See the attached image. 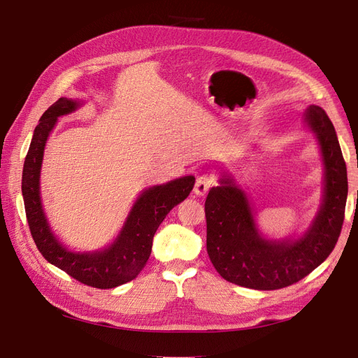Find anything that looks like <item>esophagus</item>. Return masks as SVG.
<instances>
[{
	"label": "esophagus",
	"mask_w": 358,
	"mask_h": 358,
	"mask_svg": "<svg viewBox=\"0 0 358 358\" xmlns=\"http://www.w3.org/2000/svg\"><path fill=\"white\" fill-rule=\"evenodd\" d=\"M213 185H215V178L212 175H203V176L197 178L196 187H194V194H196V196H199V197H201Z\"/></svg>",
	"instance_id": "esophagus-1"
}]
</instances>
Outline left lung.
<instances>
[{"mask_svg":"<svg viewBox=\"0 0 358 358\" xmlns=\"http://www.w3.org/2000/svg\"><path fill=\"white\" fill-rule=\"evenodd\" d=\"M305 121L317 136L324 161V196L308 231L297 239L268 241L258 233L246 194L229 176L204 203L206 246L225 280L252 289H279L299 282L326 259L338 242L348 196L346 164L327 113L310 106Z\"/></svg>","mask_w":358,"mask_h":358,"instance_id":"1","label":"left lung"}]
</instances>
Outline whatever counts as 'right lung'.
Returning a JSON list of instances; mask_svg holds the SVG:
<instances>
[{"mask_svg":"<svg viewBox=\"0 0 358 358\" xmlns=\"http://www.w3.org/2000/svg\"><path fill=\"white\" fill-rule=\"evenodd\" d=\"M79 101L62 96L43 113L34 129L22 173V196L29 231L48 262L79 282L94 288H115L133 280L146 266L152 251L154 234L166 215L192 191L194 176H183L164 185L145 189L115 242L101 251L73 252L52 233L40 197V170L46 140L62 115L74 112Z\"/></svg>","mask_w":358,"mask_h":358,"instance_id":"add662e5","label":"right lung"}]
</instances>
